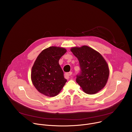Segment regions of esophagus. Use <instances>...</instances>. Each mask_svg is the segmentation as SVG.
<instances>
[{"mask_svg": "<svg viewBox=\"0 0 132 132\" xmlns=\"http://www.w3.org/2000/svg\"><path fill=\"white\" fill-rule=\"evenodd\" d=\"M71 75H72V72H67V73H65V76L67 78H69V76H70Z\"/></svg>", "mask_w": 132, "mask_h": 132, "instance_id": "34e87169", "label": "esophagus"}]
</instances>
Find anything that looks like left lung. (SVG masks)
<instances>
[{
	"mask_svg": "<svg viewBox=\"0 0 132 132\" xmlns=\"http://www.w3.org/2000/svg\"><path fill=\"white\" fill-rule=\"evenodd\" d=\"M71 52L78 59L80 72L76 82L86 93L92 95L102 89L109 76V66L102 56L88 46L73 47Z\"/></svg>",
	"mask_w": 132,
	"mask_h": 132,
	"instance_id": "left-lung-1",
	"label": "left lung"
}]
</instances>
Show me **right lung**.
Masks as SVG:
<instances>
[{"label":"right lung","mask_w":132,"mask_h":132,"mask_svg":"<svg viewBox=\"0 0 132 132\" xmlns=\"http://www.w3.org/2000/svg\"><path fill=\"white\" fill-rule=\"evenodd\" d=\"M66 51L63 47L51 46L42 51L36 58L32 68L31 80L43 95L57 96L66 82L59 63Z\"/></svg>","instance_id":"1"}]
</instances>
